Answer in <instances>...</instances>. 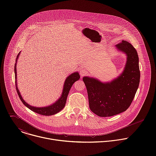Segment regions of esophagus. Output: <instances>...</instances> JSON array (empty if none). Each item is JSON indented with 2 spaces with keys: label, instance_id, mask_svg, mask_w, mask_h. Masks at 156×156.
I'll return each instance as SVG.
<instances>
[{
  "label": "esophagus",
  "instance_id": "esophagus-1",
  "mask_svg": "<svg viewBox=\"0 0 156 156\" xmlns=\"http://www.w3.org/2000/svg\"><path fill=\"white\" fill-rule=\"evenodd\" d=\"M80 74L81 76L82 77L87 74V70L86 69H81L80 70Z\"/></svg>",
  "mask_w": 156,
  "mask_h": 156
}]
</instances>
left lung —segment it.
Returning a JSON list of instances; mask_svg holds the SVG:
<instances>
[{
  "label": "left lung",
  "mask_w": 156,
  "mask_h": 156,
  "mask_svg": "<svg viewBox=\"0 0 156 156\" xmlns=\"http://www.w3.org/2000/svg\"><path fill=\"white\" fill-rule=\"evenodd\" d=\"M115 47L126 57L123 70L120 75L107 82L93 77L83 78L90 108L93 113L102 117L114 116L126 110L135 98L140 84L139 57L136 50L125 41Z\"/></svg>",
  "instance_id": "1"
}]
</instances>
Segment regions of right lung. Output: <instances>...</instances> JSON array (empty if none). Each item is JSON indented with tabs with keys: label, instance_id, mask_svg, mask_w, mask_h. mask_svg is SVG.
Instances as JSON below:
<instances>
[{
	"label": "right lung",
	"instance_id": "right-lung-1",
	"mask_svg": "<svg viewBox=\"0 0 156 156\" xmlns=\"http://www.w3.org/2000/svg\"><path fill=\"white\" fill-rule=\"evenodd\" d=\"M20 52L16 57V63L15 64V69H14V72H15V86H16V91L18 93V95L21 101V102H23V104L28 107L29 109L33 111V112L42 115H52L54 114H57L59 112L60 110H62L63 107L65 105L66 99H67L68 94L69 93V91L70 90V89L73 84V83L76 81L77 80H80V76L78 73V72L72 73L71 75L68 76L66 77V78L65 80L63 86V90L62 93L61 94L60 97L53 104L48 105V106H45V107H35L30 105L28 103H27L22 98L20 91L18 88L17 86V74H16V63L18 59V57L20 54Z\"/></svg>",
	"mask_w": 156,
	"mask_h": 156
}]
</instances>
